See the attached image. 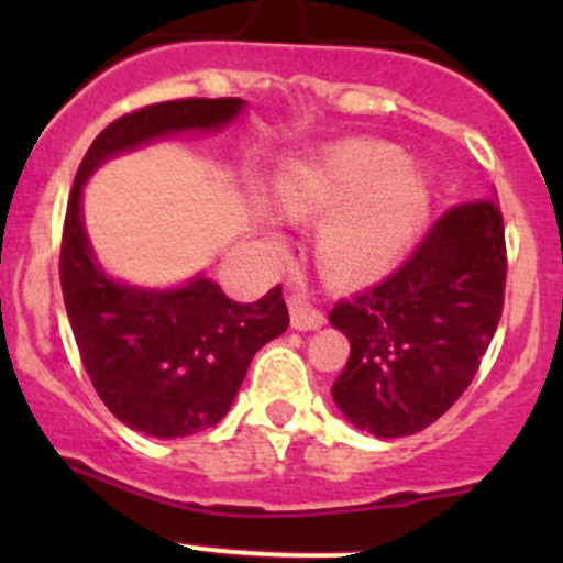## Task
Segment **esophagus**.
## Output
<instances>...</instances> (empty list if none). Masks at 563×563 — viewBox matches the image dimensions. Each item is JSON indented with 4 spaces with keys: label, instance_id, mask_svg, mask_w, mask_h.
<instances>
[{
    "label": "esophagus",
    "instance_id": "34e87169",
    "mask_svg": "<svg viewBox=\"0 0 563 563\" xmlns=\"http://www.w3.org/2000/svg\"><path fill=\"white\" fill-rule=\"evenodd\" d=\"M288 313H291V327L299 329V332H310V329L323 327V316L318 313L302 294H291L288 297Z\"/></svg>",
    "mask_w": 563,
    "mask_h": 563
}]
</instances>
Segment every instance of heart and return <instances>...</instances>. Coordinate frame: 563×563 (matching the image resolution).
I'll use <instances>...</instances> for the list:
<instances>
[{
    "label": "heart",
    "mask_w": 563,
    "mask_h": 563,
    "mask_svg": "<svg viewBox=\"0 0 563 563\" xmlns=\"http://www.w3.org/2000/svg\"><path fill=\"white\" fill-rule=\"evenodd\" d=\"M406 166L397 146L351 141L283 174L275 201L294 220L332 214L318 236L323 269L340 283H365L406 253L428 212V181Z\"/></svg>",
    "instance_id": "1"
}]
</instances>
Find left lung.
Listing matches in <instances>:
<instances>
[{"label": "left lung", "mask_w": 563, "mask_h": 563, "mask_svg": "<svg viewBox=\"0 0 563 563\" xmlns=\"http://www.w3.org/2000/svg\"><path fill=\"white\" fill-rule=\"evenodd\" d=\"M504 286L507 242L496 198L444 212L387 280L329 313L351 343L332 387L340 411L378 439L413 435L444 417L496 334Z\"/></svg>", "instance_id": "8db88e82"}]
</instances>
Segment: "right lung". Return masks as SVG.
I'll return each mask as SVG.
<instances>
[{"label":"right lung","mask_w":563,"mask_h":563,"mask_svg":"<svg viewBox=\"0 0 563 563\" xmlns=\"http://www.w3.org/2000/svg\"><path fill=\"white\" fill-rule=\"evenodd\" d=\"M242 108L240 98H185L124 113L92 141L67 198L59 280L78 354L108 411L155 439H181L218 424L255 351L286 332L288 308L280 286L258 302L240 305L207 277L172 291L111 280L84 231V181L119 152L185 130H218Z\"/></svg>","instance_id":"right-lung-1"}]
</instances>
